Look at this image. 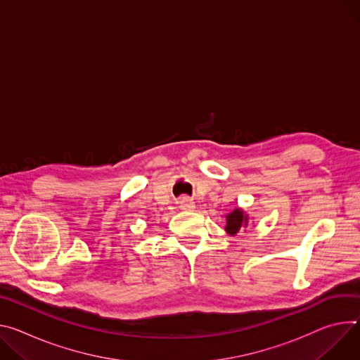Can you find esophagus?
Listing matches in <instances>:
<instances>
[{"instance_id": "34e87169", "label": "esophagus", "mask_w": 360, "mask_h": 360, "mask_svg": "<svg viewBox=\"0 0 360 360\" xmlns=\"http://www.w3.org/2000/svg\"><path fill=\"white\" fill-rule=\"evenodd\" d=\"M181 208H184V210H192V208H195V204H193L192 200L182 198V200H181Z\"/></svg>"}]
</instances>
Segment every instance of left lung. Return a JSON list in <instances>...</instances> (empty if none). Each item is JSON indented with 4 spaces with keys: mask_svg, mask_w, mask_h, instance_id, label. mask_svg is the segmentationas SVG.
Masks as SVG:
<instances>
[{
    "mask_svg": "<svg viewBox=\"0 0 360 360\" xmlns=\"http://www.w3.org/2000/svg\"><path fill=\"white\" fill-rule=\"evenodd\" d=\"M247 224H248V215L241 208H236L233 212L226 215L225 231L230 236H236L241 228L247 226Z\"/></svg>",
    "mask_w": 360,
    "mask_h": 360,
    "instance_id": "left-lung-1",
    "label": "left lung"
}]
</instances>
